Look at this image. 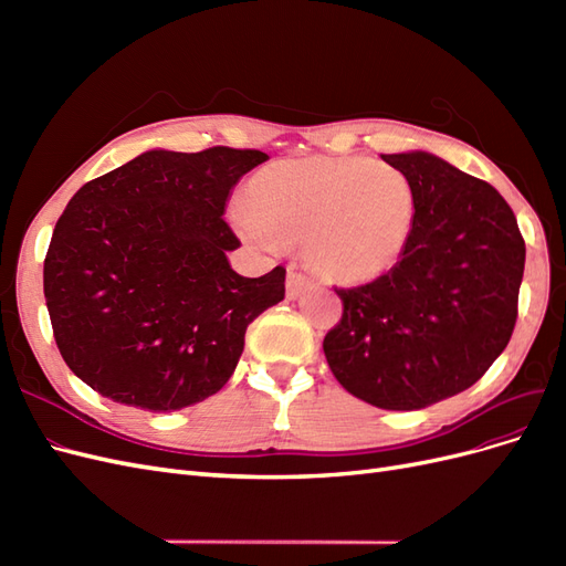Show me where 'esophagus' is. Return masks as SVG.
Here are the masks:
<instances>
[{
    "instance_id": "esophagus-1",
    "label": "esophagus",
    "mask_w": 566,
    "mask_h": 566,
    "mask_svg": "<svg viewBox=\"0 0 566 566\" xmlns=\"http://www.w3.org/2000/svg\"><path fill=\"white\" fill-rule=\"evenodd\" d=\"M312 287V279L304 276L302 271H297L295 266H287V281H285V290H287V300H297L304 290Z\"/></svg>"
}]
</instances>
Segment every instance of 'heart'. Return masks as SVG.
<instances>
[{"label": "heart", "instance_id": "1", "mask_svg": "<svg viewBox=\"0 0 566 566\" xmlns=\"http://www.w3.org/2000/svg\"><path fill=\"white\" fill-rule=\"evenodd\" d=\"M416 214V188L401 169L361 156H314L254 172L233 224L266 250L304 241L321 279L364 285L403 260Z\"/></svg>", "mask_w": 566, "mask_h": 566}]
</instances>
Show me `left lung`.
Returning <instances> with one entry per match:
<instances>
[{
  "instance_id": "8db88e82",
  "label": "left lung",
  "mask_w": 566,
  "mask_h": 566,
  "mask_svg": "<svg viewBox=\"0 0 566 566\" xmlns=\"http://www.w3.org/2000/svg\"><path fill=\"white\" fill-rule=\"evenodd\" d=\"M416 188V231L387 276L337 290L323 352L337 382L385 410H418L472 387L517 321L524 238L510 205L432 153L382 156Z\"/></svg>"
}]
</instances>
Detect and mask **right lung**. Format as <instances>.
Here are the masks:
<instances>
[{
  "label": "right lung",
  "mask_w": 566,
  "mask_h": 566,
  "mask_svg": "<svg viewBox=\"0 0 566 566\" xmlns=\"http://www.w3.org/2000/svg\"><path fill=\"white\" fill-rule=\"evenodd\" d=\"M262 150L153 148L67 202L44 260L63 361L101 397L167 413L229 382L248 325L285 297V269L245 279L227 252L233 186Z\"/></svg>",
  "instance_id": "right-lung-1"
}]
</instances>
